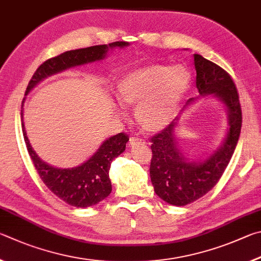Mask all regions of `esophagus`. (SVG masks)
Listing matches in <instances>:
<instances>
[{"label": "esophagus", "mask_w": 261, "mask_h": 261, "mask_svg": "<svg viewBox=\"0 0 261 261\" xmlns=\"http://www.w3.org/2000/svg\"><path fill=\"white\" fill-rule=\"evenodd\" d=\"M145 142L142 140V139H139V138H135V136H133V138H130L129 141H128V145H129L130 148H134L136 147V145H143Z\"/></svg>", "instance_id": "34e87169"}]
</instances>
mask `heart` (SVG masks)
Segmentation results:
<instances>
[{
    "label": "heart",
    "instance_id": "obj_1",
    "mask_svg": "<svg viewBox=\"0 0 261 261\" xmlns=\"http://www.w3.org/2000/svg\"><path fill=\"white\" fill-rule=\"evenodd\" d=\"M190 82L184 65L150 64L119 81L117 97L123 107L135 108V119L144 132L157 133L173 120Z\"/></svg>",
    "mask_w": 261,
    "mask_h": 261
}]
</instances>
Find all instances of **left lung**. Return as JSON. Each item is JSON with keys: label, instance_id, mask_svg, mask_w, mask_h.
<instances>
[{"label": "left lung", "instance_id": "obj_1", "mask_svg": "<svg viewBox=\"0 0 261 261\" xmlns=\"http://www.w3.org/2000/svg\"><path fill=\"white\" fill-rule=\"evenodd\" d=\"M196 87L200 96L213 95L227 108L229 129L222 145L203 162L184 156L175 140L176 121L150 139L152 150L150 177L156 193L166 203L185 206L207 194L220 180L235 151L242 127L240 96L231 76L213 62L194 55ZM195 98H190L188 103Z\"/></svg>", "mask_w": 261, "mask_h": 261}]
</instances>
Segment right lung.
Instances as JSON below:
<instances>
[{
    "label": "right lung",
    "mask_w": 261,
    "mask_h": 261,
    "mask_svg": "<svg viewBox=\"0 0 261 261\" xmlns=\"http://www.w3.org/2000/svg\"><path fill=\"white\" fill-rule=\"evenodd\" d=\"M127 45L128 42L118 41V42L109 44L70 50V51H65L56 57L50 58L41 64L38 70L35 71L29 82V86H27L25 95L29 94L33 87L47 76L56 74V73L67 70V68L100 61L107 56L109 49L116 47L123 48ZM22 105H24V100H22ZM21 127L27 151L30 153L36 172L39 173V176L43 181V184L48 187V189L58 198H61L71 206L88 207L99 203L100 200L107 198L111 194L112 186L109 177L110 167H111L113 159L125 151L126 143L129 140L128 135L119 133L104 141L97 151L80 166L73 168H57L41 161L32 148L29 138H27L24 121H22V110Z\"/></svg>",
    "instance_id": "add662e5"
}]
</instances>
